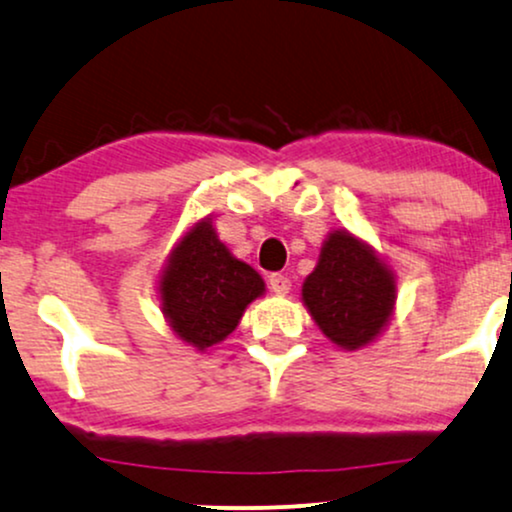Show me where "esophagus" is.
<instances>
[{"instance_id": "1", "label": "esophagus", "mask_w": 512, "mask_h": 512, "mask_svg": "<svg viewBox=\"0 0 512 512\" xmlns=\"http://www.w3.org/2000/svg\"><path fill=\"white\" fill-rule=\"evenodd\" d=\"M268 285H270V290H273L275 294H280V297H285V294L290 292L292 282H290V278H287V275L273 273V275H270V278H268Z\"/></svg>"}]
</instances>
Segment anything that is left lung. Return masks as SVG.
<instances>
[{"label":"left lung","instance_id":"left-lung-1","mask_svg":"<svg viewBox=\"0 0 512 512\" xmlns=\"http://www.w3.org/2000/svg\"><path fill=\"white\" fill-rule=\"evenodd\" d=\"M398 299L395 273L374 246L347 230H333L316 268L302 285V302L323 335L354 352L386 330Z\"/></svg>","mask_w":512,"mask_h":512}]
</instances>
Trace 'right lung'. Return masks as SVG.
I'll use <instances>...</instances> for the list:
<instances>
[{"instance_id": "1", "label": "right lung", "mask_w": 512, "mask_h": 512, "mask_svg": "<svg viewBox=\"0 0 512 512\" xmlns=\"http://www.w3.org/2000/svg\"><path fill=\"white\" fill-rule=\"evenodd\" d=\"M263 292L266 282L220 242L213 218H201L182 234L158 280L162 316L198 352L225 340Z\"/></svg>"}]
</instances>
